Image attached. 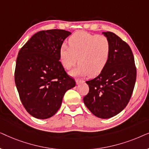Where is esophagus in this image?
Segmentation results:
<instances>
[{"label": "esophagus", "mask_w": 149, "mask_h": 149, "mask_svg": "<svg viewBox=\"0 0 149 149\" xmlns=\"http://www.w3.org/2000/svg\"><path fill=\"white\" fill-rule=\"evenodd\" d=\"M84 83V81H83V80H81V79H77V80H76L77 85L82 84V83Z\"/></svg>", "instance_id": "esophagus-1"}]
</instances>
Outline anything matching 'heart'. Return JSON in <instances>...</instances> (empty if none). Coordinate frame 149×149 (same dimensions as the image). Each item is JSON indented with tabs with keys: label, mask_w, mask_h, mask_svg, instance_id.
<instances>
[{
	"label": "heart",
	"mask_w": 149,
	"mask_h": 149,
	"mask_svg": "<svg viewBox=\"0 0 149 149\" xmlns=\"http://www.w3.org/2000/svg\"><path fill=\"white\" fill-rule=\"evenodd\" d=\"M69 47L63 44L60 49V60L66 69L79 62L72 71L73 75H98L109 62L111 44L107 36L77 32L69 38Z\"/></svg>",
	"instance_id": "1"
}]
</instances>
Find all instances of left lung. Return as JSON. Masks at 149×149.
<instances>
[{
  "label": "left lung",
  "instance_id": "8db88e82",
  "mask_svg": "<svg viewBox=\"0 0 149 149\" xmlns=\"http://www.w3.org/2000/svg\"><path fill=\"white\" fill-rule=\"evenodd\" d=\"M103 34L111 44L109 62L98 76L86 81L89 90L83 102L95 116L109 119L123 111L130 102L136 68L129 45L113 32Z\"/></svg>",
  "mask_w": 149,
  "mask_h": 149
}]
</instances>
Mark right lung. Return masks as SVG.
<instances>
[{"instance_id": "add662e5", "label": "right lung", "mask_w": 149, "mask_h": 149, "mask_svg": "<svg viewBox=\"0 0 149 149\" xmlns=\"http://www.w3.org/2000/svg\"><path fill=\"white\" fill-rule=\"evenodd\" d=\"M70 32L42 30L34 34L18 53L15 82L26 111L37 119L57 113L66 91L76 85L60 62V49Z\"/></svg>"}]
</instances>
